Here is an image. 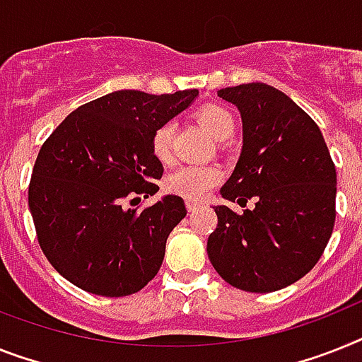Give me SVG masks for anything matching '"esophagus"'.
I'll list each match as a JSON object with an SVG mask.
<instances>
[{"instance_id": "esophagus-1", "label": "esophagus", "mask_w": 362, "mask_h": 362, "mask_svg": "<svg viewBox=\"0 0 362 362\" xmlns=\"http://www.w3.org/2000/svg\"><path fill=\"white\" fill-rule=\"evenodd\" d=\"M199 207V203L198 202H187V209H188V213H194L196 209Z\"/></svg>"}]
</instances>
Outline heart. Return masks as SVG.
Instances as JSON below:
<instances>
[{"label":"heart","mask_w":362,"mask_h":362,"mask_svg":"<svg viewBox=\"0 0 362 362\" xmlns=\"http://www.w3.org/2000/svg\"><path fill=\"white\" fill-rule=\"evenodd\" d=\"M196 120L216 140L228 139L235 129V118L222 105L202 107L196 112ZM172 136H174L172 124L159 125L151 136V151L160 163H168L172 159ZM220 179H222V170L216 164H190V166H181L174 174H170L166 177V188L177 196L196 202L205 198Z\"/></svg>","instance_id":"1"}]
</instances>
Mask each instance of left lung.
I'll return each instance as SVG.
<instances>
[{
    "instance_id": "8db88e82",
    "label": "left lung",
    "mask_w": 362,
    "mask_h": 362,
    "mask_svg": "<svg viewBox=\"0 0 362 362\" xmlns=\"http://www.w3.org/2000/svg\"><path fill=\"white\" fill-rule=\"evenodd\" d=\"M242 118V151L220 194L252 209L216 205L209 259L246 292L281 291L313 270L335 226L337 170L315 120L264 83L218 90Z\"/></svg>"
}]
</instances>
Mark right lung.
Listing matches in <instances>:
<instances>
[{
	"mask_svg": "<svg viewBox=\"0 0 362 362\" xmlns=\"http://www.w3.org/2000/svg\"><path fill=\"white\" fill-rule=\"evenodd\" d=\"M198 94L110 92L68 115L44 142L29 211L42 252L64 279L90 294L120 298L157 276L166 238L187 216L183 198L166 194L142 211L127 202L159 192L163 164L151 136Z\"/></svg>",
	"mask_w": 362,
	"mask_h": 362,
	"instance_id": "obj_1",
	"label": "right lung"
}]
</instances>
